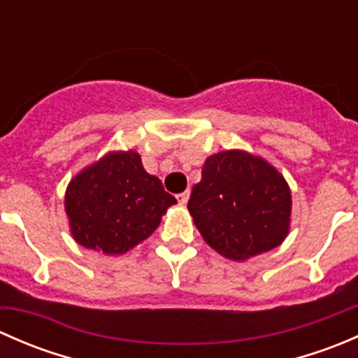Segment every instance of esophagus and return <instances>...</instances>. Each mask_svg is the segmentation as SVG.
I'll list each match as a JSON object with an SVG mask.
<instances>
[{"instance_id":"1","label":"esophagus","mask_w":358,"mask_h":358,"mask_svg":"<svg viewBox=\"0 0 358 358\" xmlns=\"http://www.w3.org/2000/svg\"><path fill=\"white\" fill-rule=\"evenodd\" d=\"M189 196H190L189 192H182V194H178V196H176V199H178L180 204L185 206L187 202H189Z\"/></svg>"}]
</instances>
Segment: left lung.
<instances>
[{
  "instance_id": "left-lung-1",
  "label": "left lung",
  "mask_w": 358,
  "mask_h": 358,
  "mask_svg": "<svg viewBox=\"0 0 358 358\" xmlns=\"http://www.w3.org/2000/svg\"><path fill=\"white\" fill-rule=\"evenodd\" d=\"M190 216L208 246L234 262L280 246L291 229V189L266 159L241 149L206 159Z\"/></svg>"
}]
</instances>
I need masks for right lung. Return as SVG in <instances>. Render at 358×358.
I'll return each mask as SVG.
<instances>
[{
    "instance_id": "right-lung-1",
    "label": "right lung",
    "mask_w": 358,
    "mask_h": 358,
    "mask_svg": "<svg viewBox=\"0 0 358 358\" xmlns=\"http://www.w3.org/2000/svg\"><path fill=\"white\" fill-rule=\"evenodd\" d=\"M176 204L157 176L143 169L135 150H114L83 168L69 182L66 215L72 239L119 256L138 246Z\"/></svg>"
}]
</instances>
